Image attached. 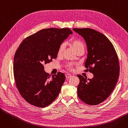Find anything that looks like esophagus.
<instances>
[{"instance_id":"esophagus-1","label":"esophagus","mask_w":128,"mask_h":128,"mask_svg":"<svg viewBox=\"0 0 128 128\" xmlns=\"http://www.w3.org/2000/svg\"><path fill=\"white\" fill-rule=\"evenodd\" d=\"M65 77L66 78H70L72 77V75L70 74H65Z\"/></svg>"}]
</instances>
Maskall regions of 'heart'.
Masks as SVG:
<instances>
[{"label":"heart","instance_id":"obj_1","mask_svg":"<svg viewBox=\"0 0 128 128\" xmlns=\"http://www.w3.org/2000/svg\"><path fill=\"white\" fill-rule=\"evenodd\" d=\"M71 44L72 46L74 49L75 51V52H77L78 50L82 49H84V44L81 40L78 39H73L71 41ZM65 46V44L64 43H62L60 44V46L58 50V54L60 55L64 50ZM68 68L69 69L72 68V64H69L68 65Z\"/></svg>","mask_w":128,"mask_h":128}]
</instances>
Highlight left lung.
I'll use <instances>...</instances> for the list:
<instances>
[{
	"instance_id": "8db88e82",
	"label": "left lung",
	"mask_w": 128,
	"mask_h": 128,
	"mask_svg": "<svg viewBox=\"0 0 128 128\" xmlns=\"http://www.w3.org/2000/svg\"><path fill=\"white\" fill-rule=\"evenodd\" d=\"M84 39L88 55L86 71L92 72V79L78 75L80 82L77 86L79 98L85 103L96 105L108 98L118 82L119 63L116 50L103 34L89 28H73Z\"/></svg>"
}]
</instances>
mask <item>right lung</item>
I'll return each instance as SVG.
<instances>
[{"mask_svg":"<svg viewBox=\"0 0 128 128\" xmlns=\"http://www.w3.org/2000/svg\"><path fill=\"white\" fill-rule=\"evenodd\" d=\"M72 32L68 28L42 30L26 38L15 53L13 72L16 84L26 102L45 107L54 100L65 80L64 74L52 76L44 70V64L58 56V50Z\"/></svg>","mask_w":128,"mask_h":128,"instance_id":"right-lung-1","label":"right lung"}]
</instances>
